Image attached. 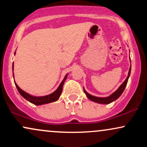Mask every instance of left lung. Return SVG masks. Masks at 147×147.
<instances>
[{
    "instance_id": "left-lung-1",
    "label": "left lung",
    "mask_w": 147,
    "mask_h": 147,
    "mask_svg": "<svg viewBox=\"0 0 147 147\" xmlns=\"http://www.w3.org/2000/svg\"><path fill=\"white\" fill-rule=\"evenodd\" d=\"M131 65L130 66L129 70V74H128L127 77L125 79L124 82L122 84V85L120 86L119 88H117V90L116 91H115L113 94H111L110 96L109 97H95V96L93 95H91L89 93L86 91L85 89L84 88V91L85 92V94L86 95L87 97L90 100L92 101V102H96V103H98V104H109L110 103L114 102L115 100L117 99L120 97L121 95L122 94V92H124V89L126 86V84H127L128 82V79H129V77H130V74H131Z\"/></svg>"
}]
</instances>
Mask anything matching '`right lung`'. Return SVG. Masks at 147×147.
Masks as SVG:
<instances>
[{
	"label": "right lung",
	"mask_w": 147,
	"mask_h": 147,
	"mask_svg": "<svg viewBox=\"0 0 147 147\" xmlns=\"http://www.w3.org/2000/svg\"><path fill=\"white\" fill-rule=\"evenodd\" d=\"M16 54V52H14V55ZM12 70H14V63L12 65ZM13 76H14V72H13ZM67 77H68V74L65 75V77L63 79V81L61 82V83L60 84V85L59 86V87L57 88V89L55 92H53L52 93L50 94V95H45V96H40V97H37V96H33L28 94V92H25L24 90H23L22 89L18 87V86L16 84V82H14L15 85H16V88L19 93L21 94V95L23 98H25L26 100H28V102H30L32 104H35V105L39 106V105H43V104H49V103L56 102L59 99V97L61 96V94L62 92V90H63V86L64 84V82L66 79Z\"/></svg>",
	"instance_id": "obj_1"
}]
</instances>
